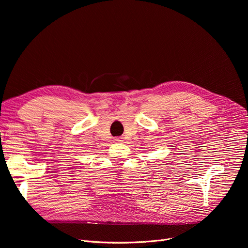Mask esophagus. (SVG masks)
I'll list each match as a JSON object with an SVG mask.
<instances>
[{
  "instance_id": "1",
  "label": "esophagus",
  "mask_w": 248,
  "mask_h": 248,
  "mask_svg": "<svg viewBox=\"0 0 248 248\" xmlns=\"http://www.w3.org/2000/svg\"><path fill=\"white\" fill-rule=\"evenodd\" d=\"M114 141H116V142H121V141H123V138H121V137H116V138H114Z\"/></svg>"
}]
</instances>
